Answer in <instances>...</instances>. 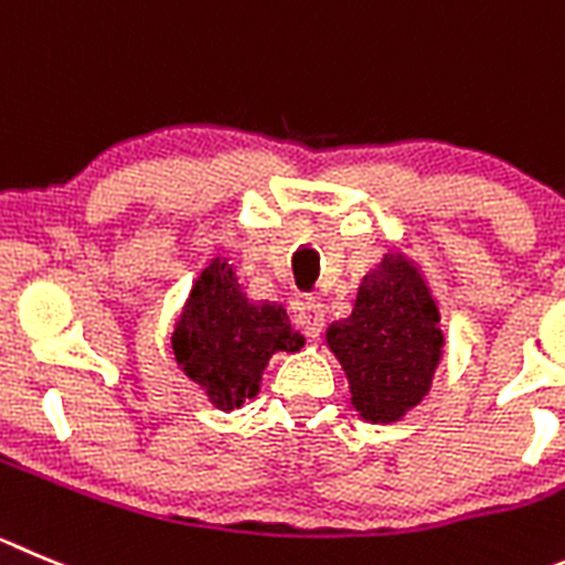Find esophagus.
Wrapping results in <instances>:
<instances>
[{
  "mask_svg": "<svg viewBox=\"0 0 565 565\" xmlns=\"http://www.w3.org/2000/svg\"><path fill=\"white\" fill-rule=\"evenodd\" d=\"M298 326L303 329V334H307L309 340H318L320 331H323V307H320L318 300L315 298L300 300Z\"/></svg>",
  "mask_w": 565,
  "mask_h": 565,
  "instance_id": "esophagus-1",
  "label": "esophagus"
}]
</instances>
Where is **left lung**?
<instances>
[{
    "label": "left lung",
    "instance_id": "8db88e82",
    "mask_svg": "<svg viewBox=\"0 0 565 565\" xmlns=\"http://www.w3.org/2000/svg\"><path fill=\"white\" fill-rule=\"evenodd\" d=\"M351 404L371 424L402 420L424 402L443 356L440 312L424 276L402 253H387L360 284L351 318L326 329Z\"/></svg>",
    "mask_w": 565,
    "mask_h": 565
}]
</instances>
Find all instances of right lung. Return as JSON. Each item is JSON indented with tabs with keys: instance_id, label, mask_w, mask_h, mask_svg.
<instances>
[{
	"instance_id": "1",
	"label": "right lung",
	"mask_w": 565,
	"mask_h": 565,
	"mask_svg": "<svg viewBox=\"0 0 565 565\" xmlns=\"http://www.w3.org/2000/svg\"><path fill=\"white\" fill-rule=\"evenodd\" d=\"M300 345L303 337L289 326L281 303H250L228 258L220 256L198 276L172 331L178 365L223 413L258 393L273 354Z\"/></svg>"
}]
</instances>
